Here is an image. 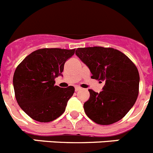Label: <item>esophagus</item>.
Segmentation results:
<instances>
[{
    "mask_svg": "<svg viewBox=\"0 0 153 153\" xmlns=\"http://www.w3.org/2000/svg\"><path fill=\"white\" fill-rule=\"evenodd\" d=\"M80 89H81V88L79 87V86H75V91H76V92H77V91L80 90Z\"/></svg>",
    "mask_w": 153,
    "mask_h": 153,
    "instance_id": "obj_1",
    "label": "esophagus"
}]
</instances>
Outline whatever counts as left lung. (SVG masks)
Here are the masks:
<instances>
[{
    "label": "left lung",
    "instance_id": "obj_1",
    "mask_svg": "<svg viewBox=\"0 0 153 153\" xmlns=\"http://www.w3.org/2000/svg\"><path fill=\"white\" fill-rule=\"evenodd\" d=\"M76 54L92 73V79L104 82L102 92L89 89L90 97L83 105L86 115L101 125L122 119L135 104L140 75L135 64L124 53L112 48H79Z\"/></svg>",
    "mask_w": 153,
    "mask_h": 153
}]
</instances>
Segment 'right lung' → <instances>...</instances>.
<instances>
[{
    "label": "right lung",
    "instance_id": "obj_1",
    "mask_svg": "<svg viewBox=\"0 0 153 153\" xmlns=\"http://www.w3.org/2000/svg\"><path fill=\"white\" fill-rule=\"evenodd\" d=\"M75 49L42 48L25 57L13 74L15 97L19 107L33 120L50 122L64 112L74 87L55 86L66 61Z\"/></svg>",
    "mask_w": 153,
    "mask_h": 153
}]
</instances>
